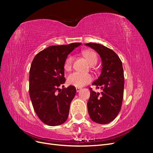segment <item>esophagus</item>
Listing matches in <instances>:
<instances>
[{
  "label": "esophagus",
  "mask_w": 153,
  "mask_h": 153,
  "mask_svg": "<svg viewBox=\"0 0 153 153\" xmlns=\"http://www.w3.org/2000/svg\"><path fill=\"white\" fill-rule=\"evenodd\" d=\"M76 91L77 92H79V91H80V88H79V87H76Z\"/></svg>",
  "instance_id": "esophagus-1"
}]
</instances>
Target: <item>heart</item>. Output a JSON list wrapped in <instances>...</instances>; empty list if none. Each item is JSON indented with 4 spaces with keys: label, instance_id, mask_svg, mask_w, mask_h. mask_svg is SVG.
<instances>
[{
    "label": "heart",
    "instance_id": "1",
    "mask_svg": "<svg viewBox=\"0 0 153 153\" xmlns=\"http://www.w3.org/2000/svg\"><path fill=\"white\" fill-rule=\"evenodd\" d=\"M82 55L91 66H94L98 62V55L94 51L86 50L82 52ZM73 57L72 55H68L65 60L64 68L66 71H70L72 67ZM92 80V76L87 73H80L75 72L70 74L68 77V83L71 85L76 87H82L90 83Z\"/></svg>",
    "mask_w": 153,
    "mask_h": 153
}]
</instances>
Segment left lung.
Returning a JSON list of instances; mask_svg holds the SVG:
<instances>
[{"mask_svg": "<svg viewBox=\"0 0 153 153\" xmlns=\"http://www.w3.org/2000/svg\"><path fill=\"white\" fill-rule=\"evenodd\" d=\"M85 45L94 50L102 62L101 75L92 84L101 88V95L100 96L99 92L96 93L89 87L88 112L94 122L108 124L117 117L121 108L124 86L123 64L112 50L102 45L89 43Z\"/></svg>", "mask_w": 153, "mask_h": 153, "instance_id": "8db88e82", "label": "left lung"}]
</instances>
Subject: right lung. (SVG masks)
I'll use <instances>...</instances> for the list:
<instances>
[{
    "instance_id": "1",
    "label": "right lung",
    "mask_w": 153,
    "mask_h": 153,
    "mask_svg": "<svg viewBox=\"0 0 153 153\" xmlns=\"http://www.w3.org/2000/svg\"><path fill=\"white\" fill-rule=\"evenodd\" d=\"M81 44L50 46L37 54L32 62L29 71L30 98L36 115L48 126L61 125L68 117L76 88L69 85L61 89L59 87L66 82L64 69L66 59Z\"/></svg>"
}]
</instances>
